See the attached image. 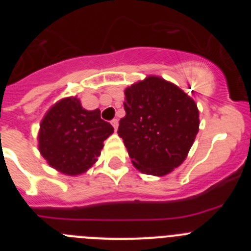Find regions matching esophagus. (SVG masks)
Returning <instances> with one entry per match:
<instances>
[{
	"instance_id": "1",
	"label": "esophagus",
	"mask_w": 251,
	"mask_h": 251,
	"mask_svg": "<svg viewBox=\"0 0 251 251\" xmlns=\"http://www.w3.org/2000/svg\"><path fill=\"white\" fill-rule=\"evenodd\" d=\"M110 123H112V126H113V127H114V129L117 130V128H118V119H113V121L110 122Z\"/></svg>"
}]
</instances>
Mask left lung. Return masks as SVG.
<instances>
[{"label":"left lung","instance_id":"8db88e82","mask_svg":"<svg viewBox=\"0 0 251 251\" xmlns=\"http://www.w3.org/2000/svg\"><path fill=\"white\" fill-rule=\"evenodd\" d=\"M124 94L118 134L133 166L153 176L170 174L185 161L199 132L196 103L158 76L133 84Z\"/></svg>","mask_w":251,"mask_h":251}]
</instances>
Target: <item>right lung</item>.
I'll return each instance as SVG.
<instances>
[{
    "instance_id": "right-lung-1",
    "label": "right lung",
    "mask_w": 251,
    "mask_h": 251,
    "mask_svg": "<svg viewBox=\"0 0 251 251\" xmlns=\"http://www.w3.org/2000/svg\"><path fill=\"white\" fill-rule=\"evenodd\" d=\"M114 132L100 110H85L76 98L55 104L40 124L39 150L51 167L80 175L100 156L103 142Z\"/></svg>"
}]
</instances>
